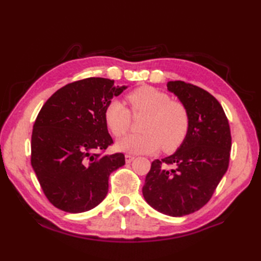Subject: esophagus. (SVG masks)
<instances>
[{
	"mask_svg": "<svg viewBox=\"0 0 261 261\" xmlns=\"http://www.w3.org/2000/svg\"><path fill=\"white\" fill-rule=\"evenodd\" d=\"M134 159H135V156H132V154H125V162L127 164L131 163Z\"/></svg>",
	"mask_w": 261,
	"mask_h": 261,
	"instance_id": "34e87169",
	"label": "esophagus"
}]
</instances>
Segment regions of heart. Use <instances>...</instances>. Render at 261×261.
I'll return each instance as SVG.
<instances>
[{
	"label": "heart",
	"instance_id": "b5f03b06",
	"mask_svg": "<svg viewBox=\"0 0 261 261\" xmlns=\"http://www.w3.org/2000/svg\"><path fill=\"white\" fill-rule=\"evenodd\" d=\"M134 114H147L141 134L126 136L116 143L119 150L130 153H152L163 148L165 152L176 150L186 139L191 125L187 108L171 101L167 93L151 86H142L127 94ZM104 119L115 137L130 129V111L120 99H112L104 110Z\"/></svg>",
	"mask_w": 261,
	"mask_h": 261
}]
</instances>
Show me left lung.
Here are the masks:
<instances>
[{
	"mask_svg": "<svg viewBox=\"0 0 261 261\" xmlns=\"http://www.w3.org/2000/svg\"><path fill=\"white\" fill-rule=\"evenodd\" d=\"M167 90L190 112V131L173 154L153 160L142 194L158 212L184 216L210 201L228 170L231 132L222 107L208 92L181 81L168 82Z\"/></svg>",
	"mask_w": 261,
	"mask_h": 261,
	"instance_id": "obj_1",
	"label": "left lung"
}]
</instances>
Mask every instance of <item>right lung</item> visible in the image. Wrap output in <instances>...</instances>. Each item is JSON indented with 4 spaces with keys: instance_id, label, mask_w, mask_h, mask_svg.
<instances>
[{
    "instance_id": "add662e5",
    "label": "right lung",
    "mask_w": 261,
    "mask_h": 261,
    "mask_svg": "<svg viewBox=\"0 0 261 261\" xmlns=\"http://www.w3.org/2000/svg\"><path fill=\"white\" fill-rule=\"evenodd\" d=\"M127 86L90 77L65 85L43 104L33 124L31 165L54 206L82 213L101 203L123 153L104 154L113 140L104 110Z\"/></svg>"
}]
</instances>
